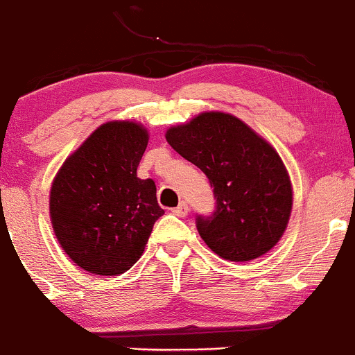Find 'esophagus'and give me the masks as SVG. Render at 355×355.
<instances>
[{"mask_svg":"<svg viewBox=\"0 0 355 355\" xmlns=\"http://www.w3.org/2000/svg\"><path fill=\"white\" fill-rule=\"evenodd\" d=\"M189 210H190L189 205H187L185 202H182L180 205L175 207V209H173L172 211H173L175 215H177V217H187V214H189Z\"/></svg>","mask_w":355,"mask_h":355,"instance_id":"34e87169","label":"esophagus"}]
</instances>
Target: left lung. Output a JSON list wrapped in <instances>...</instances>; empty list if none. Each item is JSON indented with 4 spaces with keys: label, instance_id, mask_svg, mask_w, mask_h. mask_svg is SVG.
I'll return each instance as SVG.
<instances>
[{
    "label": "left lung",
    "instance_id": "left-lung-1",
    "mask_svg": "<svg viewBox=\"0 0 355 355\" xmlns=\"http://www.w3.org/2000/svg\"><path fill=\"white\" fill-rule=\"evenodd\" d=\"M165 137L214 187L215 211L198 215L197 230L215 254L247 262L277 245L291 218L292 185L274 146L222 112L200 113Z\"/></svg>",
    "mask_w": 355,
    "mask_h": 355
}]
</instances>
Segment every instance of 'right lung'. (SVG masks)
I'll return each mask as SVG.
<instances>
[{
    "label": "right lung",
    "mask_w": 355,
    "mask_h": 355,
    "mask_svg": "<svg viewBox=\"0 0 355 355\" xmlns=\"http://www.w3.org/2000/svg\"><path fill=\"white\" fill-rule=\"evenodd\" d=\"M146 145L144 125L108 121L64 160L53 180V230L67 255L89 274L120 275L132 268L165 214L155 182L137 177Z\"/></svg>",
    "instance_id": "add662e5"
}]
</instances>
